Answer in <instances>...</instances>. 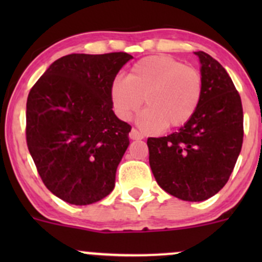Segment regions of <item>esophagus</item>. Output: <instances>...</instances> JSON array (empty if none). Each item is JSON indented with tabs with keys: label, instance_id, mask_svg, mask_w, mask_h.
Listing matches in <instances>:
<instances>
[{
	"label": "esophagus",
	"instance_id": "esophagus-1",
	"mask_svg": "<svg viewBox=\"0 0 262 262\" xmlns=\"http://www.w3.org/2000/svg\"><path fill=\"white\" fill-rule=\"evenodd\" d=\"M129 137H130V139H142L143 138V134L137 130L136 128H133L130 130V133H129Z\"/></svg>",
	"mask_w": 262,
	"mask_h": 262
}]
</instances>
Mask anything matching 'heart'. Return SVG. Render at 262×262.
<instances>
[{
    "label": "heart",
    "instance_id": "heart-1",
    "mask_svg": "<svg viewBox=\"0 0 262 262\" xmlns=\"http://www.w3.org/2000/svg\"><path fill=\"white\" fill-rule=\"evenodd\" d=\"M203 77L199 71L168 55H150L134 63L126 78L110 84L116 115L129 120L142 106L139 123L148 130L185 125L202 102Z\"/></svg>",
    "mask_w": 262,
    "mask_h": 262
}]
</instances>
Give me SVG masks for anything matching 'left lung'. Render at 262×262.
<instances>
[{
  "mask_svg": "<svg viewBox=\"0 0 262 262\" xmlns=\"http://www.w3.org/2000/svg\"><path fill=\"white\" fill-rule=\"evenodd\" d=\"M195 54L203 77L196 113L175 133L147 141L157 184L186 202L209 199L227 184L244 142V110L233 82L218 60Z\"/></svg>",
  "mask_w": 262,
  "mask_h": 262,
  "instance_id": "1",
  "label": "left lung"
}]
</instances>
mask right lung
<instances>
[{
	"mask_svg": "<svg viewBox=\"0 0 262 262\" xmlns=\"http://www.w3.org/2000/svg\"><path fill=\"white\" fill-rule=\"evenodd\" d=\"M128 53L68 54L49 66L26 101V143L50 192L75 205L104 199L132 126L113 112L110 84Z\"/></svg>",
	"mask_w": 262,
	"mask_h": 262,
	"instance_id": "1",
	"label": "right lung"
}]
</instances>
